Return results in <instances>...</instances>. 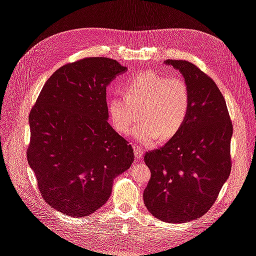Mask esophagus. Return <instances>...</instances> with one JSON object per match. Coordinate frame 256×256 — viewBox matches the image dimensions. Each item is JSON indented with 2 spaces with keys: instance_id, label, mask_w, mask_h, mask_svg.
<instances>
[{
  "instance_id": "34e87169",
  "label": "esophagus",
  "mask_w": 256,
  "mask_h": 256,
  "mask_svg": "<svg viewBox=\"0 0 256 256\" xmlns=\"http://www.w3.org/2000/svg\"><path fill=\"white\" fill-rule=\"evenodd\" d=\"M143 154H144V152H143V150L141 148V147L134 146V154H136V158L138 160L142 159V157H143Z\"/></svg>"
}]
</instances>
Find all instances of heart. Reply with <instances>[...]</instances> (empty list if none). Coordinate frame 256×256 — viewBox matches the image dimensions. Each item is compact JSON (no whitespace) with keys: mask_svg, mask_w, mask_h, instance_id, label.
<instances>
[{"mask_svg":"<svg viewBox=\"0 0 256 256\" xmlns=\"http://www.w3.org/2000/svg\"><path fill=\"white\" fill-rule=\"evenodd\" d=\"M125 92L126 96L110 97V120L118 134H127L141 115L142 122L134 129V136L140 143L152 145L160 138L170 140L188 118L191 92L182 78L152 72L136 74L126 82Z\"/></svg>","mask_w":256,"mask_h":256,"instance_id":"b5f03b06","label":"heart"}]
</instances>
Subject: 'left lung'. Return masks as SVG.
<instances>
[{
	"instance_id": "8db88e82",
	"label": "left lung",
	"mask_w": 256,
	"mask_h": 256,
	"mask_svg": "<svg viewBox=\"0 0 256 256\" xmlns=\"http://www.w3.org/2000/svg\"><path fill=\"white\" fill-rule=\"evenodd\" d=\"M191 92L188 118L164 146L144 156L150 180L144 204L161 221L184 223L205 214L218 198L232 168L233 125L226 100L214 80L187 60H166Z\"/></svg>"
}]
</instances>
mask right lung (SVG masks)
<instances>
[{
	"label": "right lung",
	"instance_id": "obj_1",
	"mask_svg": "<svg viewBox=\"0 0 256 256\" xmlns=\"http://www.w3.org/2000/svg\"><path fill=\"white\" fill-rule=\"evenodd\" d=\"M127 67L108 58L64 65L46 82L30 113L28 161L44 200L76 216L109 200L113 180L130 168L134 150L108 122L106 86Z\"/></svg>",
	"mask_w": 256,
	"mask_h": 256
}]
</instances>
